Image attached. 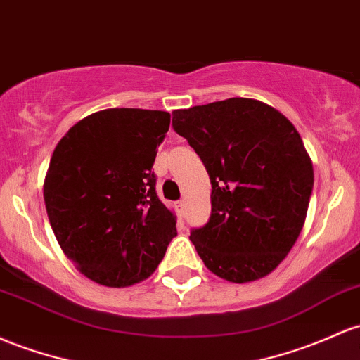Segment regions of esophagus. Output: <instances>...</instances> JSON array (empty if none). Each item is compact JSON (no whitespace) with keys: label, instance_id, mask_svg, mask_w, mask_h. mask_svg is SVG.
Masks as SVG:
<instances>
[{"label":"esophagus","instance_id":"esophagus-1","mask_svg":"<svg viewBox=\"0 0 360 360\" xmlns=\"http://www.w3.org/2000/svg\"><path fill=\"white\" fill-rule=\"evenodd\" d=\"M184 208H186V200L177 201V210H179V213H183Z\"/></svg>","mask_w":360,"mask_h":360}]
</instances>
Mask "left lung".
I'll return each instance as SVG.
<instances>
[{
  "mask_svg": "<svg viewBox=\"0 0 360 360\" xmlns=\"http://www.w3.org/2000/svg\"><path fill=\"white\" fill-rule=\"evenodd\" d=\"M172 126L210 176V220L189 236L205 266L234 283L271 274L301 234L314 184L295 126L244 97L174 110Z\"/></svg>",
  "mask_w": 360,
  "mask_h": 360,
  "instance_id": "left-lung-1",
  "label": "left lung"
}]
</instances>
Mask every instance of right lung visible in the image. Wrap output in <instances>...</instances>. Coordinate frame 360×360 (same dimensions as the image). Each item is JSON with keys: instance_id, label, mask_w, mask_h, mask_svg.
I'll return each instance as SVG.
<instances>
[{"instance_id": "right-lung-1", "label": "right lung", "mask_w": 360, "mask_h": 360, "mask_svg": "<svg viewBox=\"0 0 360 360\" xmlns=\"http://www.w3.org/2000/svg\"><path fill=\"white\" fill-rule=\"evenodd\" d=\"M169 124L165 110H97L54 148L44 179L47 217L63 252L98 285L148 278L177 236L152 171Z\"/></svg>"}]
</instances>
